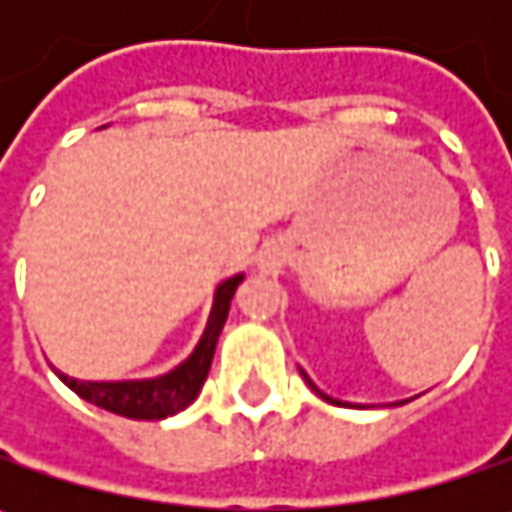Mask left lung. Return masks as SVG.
Wrapping results in <instances>:
<instances>
[{
	"label": "left lung",
	"instance_id": "1",
	"mask_svg": "<svg viewBox=\"0 0 512 512\" xmlns=\"http://www.w3.org/2000/svg\"><path fill=\"white\" fill-rule=\"evenodd\" d=\"M299 373H302V379H305L307 382V387H310V390H313V393H316V396H322V399H325V402H330V404H339V407H353V404L350 402H339V399H333V396H327V393H322V390H319V387H316V384H313V379H310V376H307L305 370H302V367H299ZM393 404H404V402H393Z\"/></svg>",
	"mask_w": 512,
	"mask_h": 512
}]
</instances>
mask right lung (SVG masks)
I'll use <instances>...</instances> for the list:
<instances>
[{
	"label": "right lung",
	"instance_id": "obj_1",
	"mask_svg": "<svg viewBox=\"0 0 512 512\" xmlns=\"http://www.w3.org/2000/svg\"><path fill=\"white\" fill-rule=\"evenodd\" d=\"M245 273H236L225 279L213 293V307L207 316V325L199 336V342L193 347V353L185 362H179L173 370L153 376V379H122V382H85V379H73L68 373L56 370V376L68 384L76 396H82L85 402L105 407L110 413H119L125 419H142V422H156V419H168L182 413L185 407L196 402L199 390L207 379V370L216 353L219 333L227 322V310L230 299L236 293V287L242 285Z\"/></svg>",
	"mask_w": 512,
	"mask_h": 512
}]
</instances>
